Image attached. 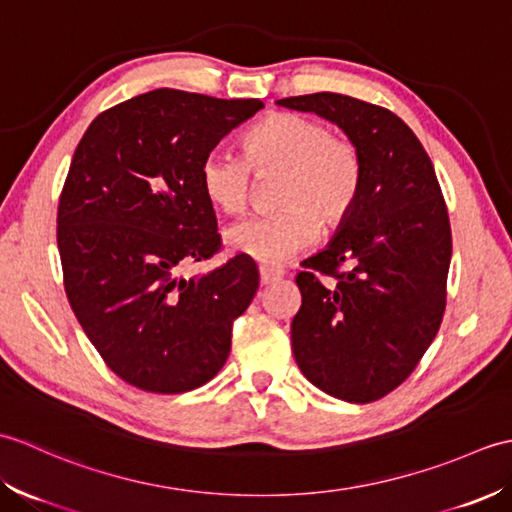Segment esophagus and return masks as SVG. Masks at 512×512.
Returning <instances> with one entry per match:
<instances>
[{
	"mask_svg": "<svg viewBox=\"0 0 512 512\" xmlns=\"http://www.w3.org/2000/svg\"><path fill=\"white\" fill-rule=\"evenodd\" d=\"M281 277H284V270L281 268H270V266L259 268V281H262V286L275 284V281H279Z\"/></svg>",
	"mask_w": 512,
	"mask_h": 512,
	"instance_id": "34e87169",
	"label": "esophagus"
}]
</instances>
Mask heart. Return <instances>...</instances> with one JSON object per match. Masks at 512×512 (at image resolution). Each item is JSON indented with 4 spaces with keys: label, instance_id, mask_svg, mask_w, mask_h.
I'll return each mask as SVG.
<instances>
[{
    "label": "heart",
    "instance_id": "heart-1",
    "mask_svg": "<svg viewBox=\"0 0 512 512\" xmlns=\"http://www.w3.org/2000/svg\"><path fill=\"white\" fill-rule=\"evenodd\" d=\"M244 158L213 149L200 162V187L217 211L242 213L257 176L279 171L277 211L253 215L226 231V244L259 264L277 266L336 231L352 215L363 189V156L350 138L317 118L279 112L250 127Z\"/></svg>",
    "mask_w": 512,
    "mask_h": 512
}]
</instances>
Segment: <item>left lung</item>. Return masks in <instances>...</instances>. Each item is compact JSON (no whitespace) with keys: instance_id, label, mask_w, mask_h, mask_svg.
<instances>
[{"instance_id":"8db88e82","label":"left lung","mask_w":512,"mask_h":512,"mask_svg":"<svg viewBox=\"0 0 512 512\" xmlns=\"http://www.w3.org/2000/svg\"><path fill=\"white\" fill-rule=\"evenodd\" d=\"M277 103L328 118L363 156L352 215L328 248L301 264L290 336L314 387L374 402L416 369L447 308L451 224L440 182L416 134L385 107L334 92ZM321 274L337 284L321 285Z\"/></svg>"}]
</instances>
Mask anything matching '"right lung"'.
I'll use <instances>...</instances> for the list:
<instances>
[{"label":"right lung","mask_w":512,"mask_h":512,"mask_svg":"<svg viewBox=\"0 0 512 512\" xmlns=\"http://www.w3.org/2000/svg\"><path fill=\"white\" fill-rule=\"evenodd\" d=\"M262 107L160 88L96 116L74 151L57 213L65 295L129 385L182 394L226 363L233 321L259 288L255 262L178 273L222 248L202 158Z\"/></svg>","instance_id":"add662e5"}]
</instances>
